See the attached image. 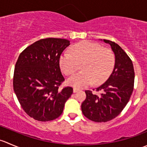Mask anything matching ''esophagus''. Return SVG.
<instances>
[{"mask_svg": "<svg viewBox=\"0 0 147 147\" xmlns=\"http://www.w3.org/2000/svg\"><path fill=\"white\" fill-rule=\"evenodd\" d=\"M78 91H79V90L77 88H73V92H77Z\"/></svg>", "mask_w": 147, "mask_h": 147, "instance_id": "1", "label": "esophagus"}]
</instances>
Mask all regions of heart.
<instances>
[{
	"mask_svg": "<svg viewBox=\"0 0 147 147\" xmlns=\"http://www.w3.org/2000/svg\"><path fill=\"white\" fill-rule=\"evenodd\" d=\"M70 53H65L60 57V67L63 73L70 75L81 66L82 71L70 77L69 85L82 88L94 82L98 85L107 80L115 67V55L111 50L100 44L82 41L71 47Z\"/></svg>",
	"mask_w": 147,
	"mask_h": 147,
	"instance_id": "obj_1",
	"label": "heart"
}]
</instances>
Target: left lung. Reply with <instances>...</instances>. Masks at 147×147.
Wrapping results in <instances>:
<instances>
[{
  "label": "left lung",
  "mask_w": 147,
  "mask_h": 147,
  "mask_svg": "<svg viewBox=\"0 0 147 147\" xmlns=\"http://www.w3.org/2000/svg\"><path fill=\"white\" fill-rule=\"evenodd\" d=\"M103 41L110 45L115 53V67L107 80L96 88V91H102L101 94L86 90V99L81 105L83 115L95 122H106L117 117L128 103L134 90V70L131 59L115 42Z\"/></svg>",
  "instance_id": "left-lung-1"
}]
</instances>
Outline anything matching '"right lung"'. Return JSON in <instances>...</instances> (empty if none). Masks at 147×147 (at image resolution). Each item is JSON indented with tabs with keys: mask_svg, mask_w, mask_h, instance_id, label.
<instances>
[{
	"mask_svg": "<svg viewBox=\"0 0 147 147\" xmlns=\"http://www.w3.org/2000/svg\"><path fill=\"white\" fill-rule=\"evenodd\" d=\"M69 41L45 38L26 47L19 55L13 75V90L23 110L34 119L47 121L62 115L73 92L71 87L59 89L65 80L60 57Z\"/></svg>",
	"mask_w": 147,
	"mask_h": 147,
	"instance_id": "add662e5",
	"label": "right lung"
}]
</instances>
